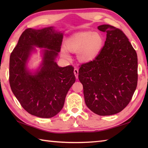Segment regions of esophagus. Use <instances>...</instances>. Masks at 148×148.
<instances>
[{
	"instance_id": "1",
	"label": "esophagus",
	"mask_w": 148,
	"mask_h": 148,
	"mask_svg": "<svg viewBox=\"0 0 148 148\" xmlns=\"http://www.w3.org/2000/svg\"><path fill=\"white\" fill-rule=\"evenodd\" d=\"M74 73L75 76H76V79H77V78H78V74H79V71H78V69L77 68L74 69Z\"/></svg>"
}]
</instances>
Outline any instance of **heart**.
<instances>
[{"label": "heart", "mask_w": 148, "mask_h": 148, "mask_svg": "<svg viewBox=\"0 0 148 148\" xmlns=\"http://www.w3.org/2000/svg\"><path fill=\"white\" fill-rule=\"evenodd\" d=\"M104 42V37L99 32L92 31L77 32L72 34L66 39L65 49H61V56L65 59H69L70 56L67 51H77L78 60L83 63L90 62L100 55Z\"/></svg>", "instance_id": "b5f03b06"}]
</instances>
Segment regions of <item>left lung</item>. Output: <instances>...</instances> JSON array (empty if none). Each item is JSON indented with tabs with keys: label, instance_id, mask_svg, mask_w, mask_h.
Masks as SVG:
<instances>
[{
	"label": "left lung",
	"instance_id": "left-lung-1",
	"mask_svg": "<svg viewBox=\"0 0 148 148\" xmlns=\"http://www.w3.org/2000/svg\"><path fill=\"white\" fill-rule=\"evenodd\" d=\"M98 29L107 33L104 46L95 60L81 65L78 78L88 108L109 116L121 112L132 99L137 85V55L120 29L109 25Z\"/></svg>",
	"mask_w": 148,
	"mask_h": 148
}]
</instances>
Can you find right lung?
Wrapping results in <instances>:
<instances>
[{"label":"right lung","mask_w":148,"mask_h":148,"mask_svg":"<svg viewBox=\"0 0 148 148\" xmlns=\"http://www.w3.org/2000/svg\"><path fill=\"white\" fill-rule=\"evenodd\" d=\"M63 33L53 27L22 33L10 55L9 84L23 108L30 114L49 118L56 115L64 105L65 97L76 77L72 65L60 67L55 62L60 51ZM34 47L44 48L43 60L34 73L27 68Z\"/></svg>","instance_id":"obj_1"}]
</instances>
